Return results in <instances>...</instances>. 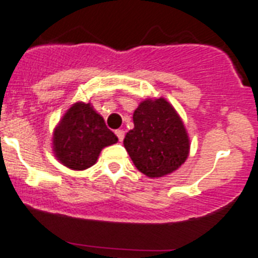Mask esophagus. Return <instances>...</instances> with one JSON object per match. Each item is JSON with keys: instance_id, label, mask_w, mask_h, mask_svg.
<instances>
[{"instance_id": "esophagus-1", "label": "esophagus", "mask_w": 258, "mask_h": 258, "mask_svg": "<svg viewBox=\"0 0 258 258\" xmlns=\"http://www.w3.org/2000/svg\"><path fill=\"white\" fill-rule=\"evenodd\" d=\"M115 135L119 142H123V139H124V131H123V130H116Z\"/></svg>"}]
</instances>
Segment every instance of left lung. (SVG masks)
<instances>
[{"mask_svg":"<svg viewBox=\"0 0 258 258\" xmlns=\"http://www.w3.org/2000/svg\"><path fill=\"white\" fill-rule=\"evenodd\" d=\"M134 128L123 144L136 169L161 178L182 166L189 153V139L180 116L165 98L144 100L134 111Z\"/></svg>","mask_w":258,"mask_h":258,"instance_id":"left-lung-1","label":"left lung"}]
</instances>
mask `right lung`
Wrapping results in <instances>:
<instances>
[{"instance_id":"add662e5","label":"right lung","mask_w":258,"mask_h":258,"mask_svg":"<svg viewBox=\"0 0 258 258\" xmlns=\"http://www.w3.org/2000/svg\"><path fill=\"white\" fill-rule=\"evenodd\" d=\"M116 142L118 138L91 104L76 102L54 128L53 152L69 169L86 170L95 165L105 147Z\"/></svg>"}]
</instances>
